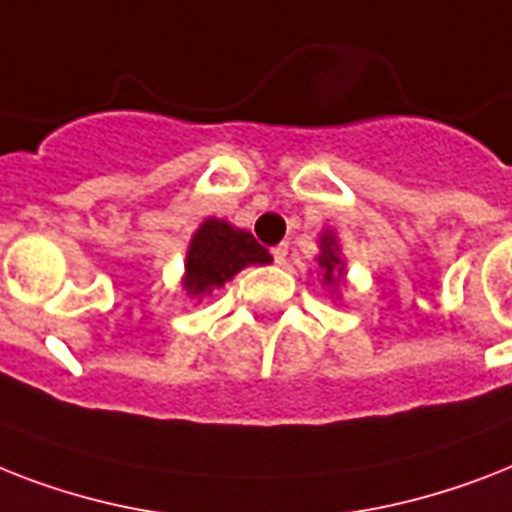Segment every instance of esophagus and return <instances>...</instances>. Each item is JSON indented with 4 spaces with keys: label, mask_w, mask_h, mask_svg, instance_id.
<instances>
[{
    "label": "esophagus",
    "mask_w": 512,
    "mask_h": 512,
    "mask_svg": "<svg viewBox=\"0 0 512 512\" xmlns=\"http://www.w3.org/2000/svg\"><path fill=\"white\" fill-rule=\"evenodd\" d=\"M271 257L276 265L287 263V244H276V247L271 249Z\"/></svg>",
    "instance_id": "1"
}]
</instances>
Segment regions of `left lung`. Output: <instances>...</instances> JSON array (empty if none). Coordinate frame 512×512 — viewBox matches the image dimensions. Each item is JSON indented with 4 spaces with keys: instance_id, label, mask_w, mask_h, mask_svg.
Wrapping results in <instances>:
<instances>
[{
    "instance_id": "8db88e82",
    "label": "left lung",
    "mask_w": 512,
    "mask_h": 512,
    "mask_svg": "<svg viewBox=\"0 0 512 512\" xmlns=\"http://www.w3.org/2000/svg\"><path fill=\"white\" fill-rule=\"evenodd\" d=\"M316 260H319V268L324 271V284H337L342 279L345 265L340 260V247H337V239L332 231L321 236V255Z\"/></svg>"
}]
</instances>
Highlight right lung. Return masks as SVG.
<instances>
[{
  "label": "right lung",
  "instance_id": "right-lung-1",
  "mask_svg": "<svg viewBox=\"0 0 512 512\" xmlns=\"http://www.w3.org/2000/svg\"><path fill=\"white\" fill-rule=\"evenodd\" d=\"M265 263H271V255L257 244L252 233L233 228L217 217H207L188 244L183 287L191 297L209 295L212 289L231 281L241 268Z\"/></svg>",
  "mask_w": 512,
  "mask_h": 512
}]
</instances>
